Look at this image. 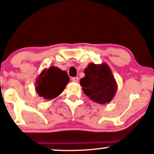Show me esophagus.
I'll use <instances>...</instances> for the list:
<instances>
[{"label":"esophagus","instance_id":"esophagus-1","mask_svg":"<svg viewBox=\"0 0 154 154\" xmlns=\"http://www.w3.org/2000/svg\"><path fill=\"white\" fill-rule=\"evenodd\" d=\"M72 80L73 81V82H78V80H79V78L77 77H72Z\"/></svg>","mask_w":154,"mask_h":154}]
</instances>
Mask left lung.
I'll list each match as a JSON object with an SVG mask.
<instances>
[{"label":"left lung","mask_w":154,"mask_h":154,"mask_svg":"<svg viewBox=\"0 0 154 154\" xmlns=\"http://www.w3.org/2000/svg\"><path fill=\"white\" fill-rule=\"evenodd\" d=\"M84 72L85 77L80 79V85L85 94L102 105L111 101L117 91V84L109 65L91 63Z\"/></svg>","instance_id":"8db88e82"}]
</instances>
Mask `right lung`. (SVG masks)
<instances>
[{
	"instance_id": "1",
	"label": "right lung",
	"mask_w": 154,
	"mask_h": 154,
	"mask_svg": "<svg viewBox=\"0 0 154 154\" xmlns=\"http://www.w3.org/2000/svg\"><path fill=\"white\" fill-rule=\"evenodd\" d=\"M69 82L66 71L52 66L40 72L36 79L35 91L45 100H53L63 91Z\"/></svg>"
}]
</instances>
